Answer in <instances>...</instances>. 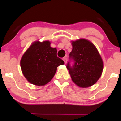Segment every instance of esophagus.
<instances>
[{
	"instance_id": "obj_1",
	"label": "esophagus",
	"mask_w": 121,
	"mask_h": 121,
	"mask_svg": "<svg viewBox=\"0 0 121 121\" xmlns=\"http://www.w3.org/2000/svg\"><path fill=\"white\" fill-rule=\"evenodd\" d=\"M63 60V61H64V63H65V64H66L67 62V57H64Z\"/></svg>"
}]
</instances>
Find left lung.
<instances>
[{"label": "left lung", "mask_w": 121, "mask_h": 121, "mask_svg": "<svg viewBox=\"0 0 121 121\" xmlns=\"http://www.w3.org/2000/svg\"><path fill=\"white\" fill-rule=\"evenodd\" d=\"M67 68L72 80L80 87L87 88L97 82L102 74L103 61L95 46L88 40L80 39L72 41ZM73 60V65H70Z\"/></svg>", "instance_id": "left-lung-1"}]
</instances>
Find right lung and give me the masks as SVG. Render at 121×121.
Returning <instances> with one entry per match:
<instances>
[{"mask_svg": "<svg viewBox=\"0 0 121 121\" xmlns=\"http://www.w3.org/2000/svg\"><path fill=\"white\" fill-rule=\"evenodd\" d=\"M49 41L34 42L20 60L22 73L27 81L39 86L51 81L57 67L64 64L57 56V48L51 47Z\"/></svg>", "mask_w": 121, "mask_h": 121, "instance_id": "1", "label": "right lung"}]
</instances>
